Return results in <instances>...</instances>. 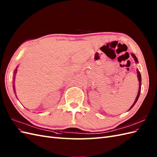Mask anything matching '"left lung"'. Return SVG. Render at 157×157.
Returning a JSON list of instances; mask_svg holds the SVG:
<instances>
[{"instance_id":"left-lung-1","label":"left lung","mask_w":157,"mask_h":157,"mask_svg":"<svg viewBox=\"0 0 157 157\" xmlns=\"http://www.w3.org/2000/svg\"><path fill=\"white\" fill-rule=\"evenodd\" d=\"M131 56H132V57L134 59L135 62L136 63H138V59H137V58L136 57V56H135V55H134L133 53H131ZM137 73L138 80H139V91H138V93H137V95L136 98H135V100L134 101V103L132 105H131V107L129 109V110H130L131 108H132L134 106V105L135 104V103L137 102V100H138L139 97V95H140V92H141V75L140 72L139 71L138 69L137 70ZM129 110H128V111H129Z\"/></svg>"}]
</instances>
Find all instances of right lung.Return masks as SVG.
<instances>
[{
  "mask_svg": "<svg viewBox=\"0 0 157 157\" xmlns=\"http://www.w3.org/2000/svg\"><path fill=\"white\" fill-rule=\"evenodd\" d=\"M17 69H18V67H16V69L14 70V81L15 80V77H16V72H17ZM13 89H14V93H16L15 92V86H14H14H13Z\"/></svg>",
  "mask_w": 157,
  "mask_h": 157,
  "instance_id": "add662e5",
  "label": "right lung"
}]
</instances>
